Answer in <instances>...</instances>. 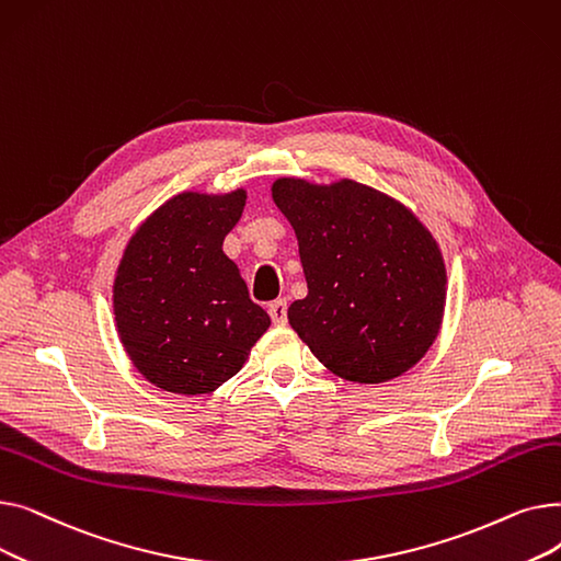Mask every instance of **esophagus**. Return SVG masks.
I'll use <instances>...</instances> for the list:
<instances>
[{"label":"esophagus","mask_w":561,"mask_h":561,"mask_svg":"<svg viewBox=\"0 0 561 561\" xmlns=\"http://www.w3.org/2000/svg\"><path fill=\"white\" fill-rule=\"evenodd\" d=\"M268 313H271L275 325H286V320H288V305H286V300H275L268 307Z\"/></svg>","instance_id":"obj_1"}]
</instances>
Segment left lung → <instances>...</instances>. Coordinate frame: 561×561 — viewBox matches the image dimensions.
I'll return each instance as SVG.
<instances>
[{
	"label": "left lung",
	"mask_w": 561,
	"mask_h": 561,
	"mask_svg": "<svg viewBox=\"0 0 561 561\" xmlns=\"http://www.w3.org/2000/svg\"><path fill=\"white\" fill-rule=\"evenodd\" d=\"M273 199L296 229L307 298L288 322L334 375L379 385L416 366L446 307V263L407 206L352 180L284 176Z\"/></svg>",
	"instance_id": "1"
}]
</instances>
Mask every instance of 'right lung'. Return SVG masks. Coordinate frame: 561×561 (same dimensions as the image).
<instances>
[{"label":"right lung","mask_w":561,"mask_h":561,"mask_svg":"<svg viewBox=\"0 0 561 561\" xmlns=\"http://www.w3.org/2000/svg\"><path fill=\"white\" fill-rule=\"evenodd\" d=\"M245 197L243 188L174 195L136 229L117 265V334L138 373L163 391H216L271 328L222 252Z\"/></svg>","instance_id":"add662e5"}]
</instances>
